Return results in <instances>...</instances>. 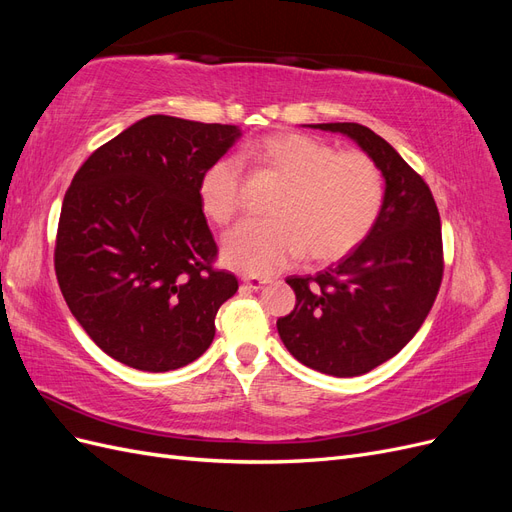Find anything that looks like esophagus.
<instances>
[{
	"mask_svg": "<svg viewBox=\"0 0 512 512\" xmlns=\"http://www.w3.org/2000/svg\"><path fill=\"white\" fill-rule=\"evenodd\" d=\"M241 282H243L247 288L258 290V288H262L265 284H269V282H271V277H262V275H243V277H241Z\"/></svg>",
	"mask_w": 512,
	"mask_h": 512,
	"instance_id": "esophagus-1",
	"label": "esophagus"
}]
</instances>
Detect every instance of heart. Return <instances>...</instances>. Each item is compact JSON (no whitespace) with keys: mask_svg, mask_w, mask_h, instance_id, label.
<instances>
[{"mask_svg":"<svg viewBox=\"0 0 512 512\" xmlns=\"http://www.w3.org/2000/svg\"><path fill=\"white\" fill-rule=\"evenodd\" d=\"M258 170L284 179L271 203V220H245L226 232L222 260L230 269L262 275L307 252L335 260L361 245L374 230L384 200L380 168L365 153H337L307 134H273L243 151ZM205 215L228 224L241 207L235 160L213 162L198 183Z\"/></svg>","mask_w":512,"mask_h":512,"instance_id":"b5f03b06","label":"heart"}]
</instances>
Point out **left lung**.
<instances>
[{"mask_svg": "<svg viewBox=\"0 0 512 512\" xmlns=\"http://www.w3.org/2000/svg\"><path fill=\"white\" fill-rule=\"evenodd\" d=\"M339 132L384 177L380 218L369 237L314 277H288L297 305L277 320L284 346L320 374L352 378L389 361L421 329L442 284V228L423 177L361 123H314Z\"/></svg>", "mask_w": 512, "mask_h": 512, "instance_id": "left-lung-1", "label": "left lung"}]
</instances>
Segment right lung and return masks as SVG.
I'll return each mask as SVG.
<instances>
[{
    "label": "right lung",
    "instance_id": "add662e5",
    "mask_svg": "<svg viewBox=\"0 0 512 512\" xmlns=\"http://www.w3.org/2000/svg\"><path fill=\"white\" fill-rule=\"evenodd\" d=\"M239 136L237 126L149 115L76 170L55 273L72 316L115 361L170 371L211 346L215 314L239 282L213 267L198 183Z\"/></svg>",
    "mask_w": 512,
    "mask_h": 512
}]
</instances>
